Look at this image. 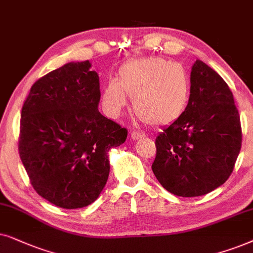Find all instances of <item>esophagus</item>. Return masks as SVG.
<instances>
[{
  "label": "esophagus",
  "mask_w": 253,
  "mask_h": 253,
  "mask_svg": "<svg viewBox=\"0 0 253 253\" xmlns=\"http://www.w3.org/2000/svg\"><path fill=\"white\" fill-rule=\"evenodd\" d=\"M142 137H144V135H143L142 133L136 132V130H132V132H130V139L134 140V141H136V140H139V139H142Z\"/></svg>",
  "instance_id": "1"
}]
</instances>
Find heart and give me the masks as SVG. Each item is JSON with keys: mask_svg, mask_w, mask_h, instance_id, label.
<instances>
[{"mask_svg": "<svg viewBox=\"0 0 253 253\" xmlns=\"http://www.w3.org/2000/svg\"><path fill=\"white\" fill-rule=\"evenodd\" d=\"M117 79L107 81L103 102L106 110L118 116L133 99L139 119L151 126H166L180 119L192 96V81L179 63L157 56L137 58L125 62Z\"/></svg>", "mask_w": 253, "mask_h": 253, "instance_id": "b5f03b06", "label": "heart"}]
</instances>
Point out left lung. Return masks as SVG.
Segmentation results:
<instances>
[{
  "mask_svg": "<svg viewBox=\"0 0 253 253\" xmlns=\"http://www.w3.org/2000/svg\"><path fill=\"white\" fill-rule=\"evenodd\" d=\"M191 81L186 112L158 134L151 166L162 186L185 198L225 183L242 147L240 114L228 84L200 60L192 67Z\"/></svg>",
  "mask_w": 253,
  "mask_h": 253,
  "instance_id": "8db88e82",
  "label": "left lung"
}]
</instances>
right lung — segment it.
<instances>
[{
    "mask_svg": "<svg viewBox=\"0 0 253 253\" xmlns=\"http://www.w3.org/2000/svg\"><path fill=\"white\" fill-rule=\"evenodd\" d=\"M89 61L69 62L31 86L21 114L18 150L37 193L76 210L99 197L110 173L109 150L127 129L102 116L99 77Z\"/></svg>",
    "mask_w": 253,
    "mask_h": 253,
    "instance_id": "obj_1",
    "label": "right lung"
}]
</instances>
